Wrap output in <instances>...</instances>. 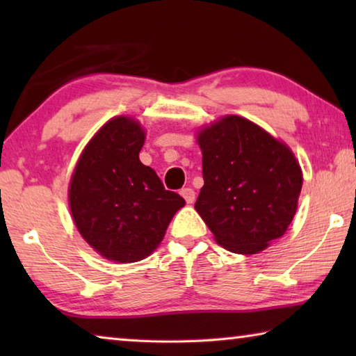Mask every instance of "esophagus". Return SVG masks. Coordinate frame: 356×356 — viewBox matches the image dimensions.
I'll return each instance as SVG.
<instances>
[{
  "instance_id": "1",
  "label": "esophagus",
  "mask_w": 356,
  "mask_h": 356,
  "mask_svg": "<svg viewBox=\"0 0 356 356\" xmlns=\"http://www.w3.org/2000/svg\"><path fill=\"white\" fill-rule=\"evenodd\" d=\"M180 195L184 196V200L186 201V204L195 202L196 195H195V190H193V188H182V191H180Z\"/></svg>"
}]
</instances>
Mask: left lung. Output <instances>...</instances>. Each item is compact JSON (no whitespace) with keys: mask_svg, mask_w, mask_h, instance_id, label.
Segmentation results:
<instances>
[{"mask_svg":"<svg viewBox=\"0 0 356 356\" xmlns=\"http://www.w3.org/2000/svg\"><path fill=\"white\" fill-rule=\"evenodd\" d=\"M196 141L204 186L195 209L215 242L237 254H257L284 236L303 185L292 149L237 114L202 125Z\"/></svg>","mask_w":356,"mask_h":356,"instance_id":"8db88e82","label":"left lung"}]
</instances>
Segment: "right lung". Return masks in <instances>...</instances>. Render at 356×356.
I'll list each match as a JSON object with an SVG mask.
<instances>
[{"label": "right lung", "mask_w": 356, "mask_h": 356, "mask_svg": "<svg viewBox=\"0 0 356 356\" xmlns=\"http://www.w3.org/2000/svg\"><path fill=\"white\" fill-rule=\"evenodd\" d=\"M146 130L131 116H114L81 150L69 182L72 220L91 248L116 264L146 259L159 248L185 200L165 190L140 161Z\"/></svg>", "instance_id": "obj_1"}]
</instances>
